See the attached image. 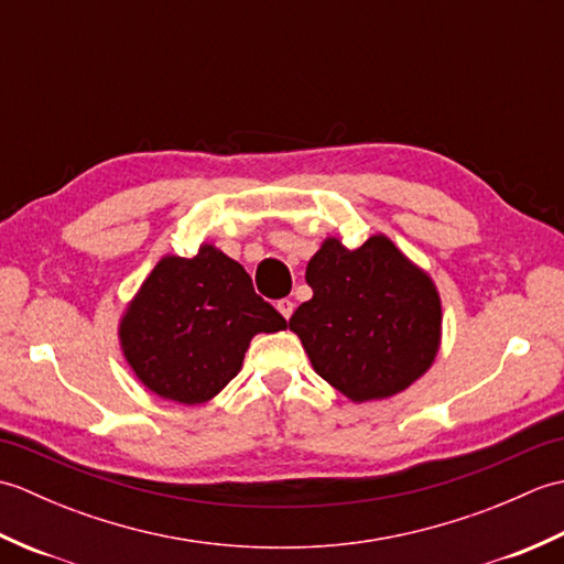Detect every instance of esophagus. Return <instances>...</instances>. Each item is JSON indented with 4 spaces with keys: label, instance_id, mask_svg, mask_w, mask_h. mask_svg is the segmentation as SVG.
Masks as SVG:
<instances>
[{
    "label": "esophagus",
    "instance_id": "1",
    "mask_svg": "<svg viewBox=\"0 0 564 564\" xmlns=\"http://www.w3.org/2000/svg\"><path fill=\"white\" fill-rule=\"evenodd\" d=\"M279 313L285 317V319H291V315H293V310H295V303L293 301H289V297H283V301H279Z\"/></svg>",
    "mask_w": 564,
    "mask_h": 564
}]
</instances>
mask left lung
Masks as SVG:
<instances>
[{
  "label": "left lung",
  "instance_id": "obj_1",
  "mask_svg": "<svg viewBox=\"0 0 564 564\" xmlns=\"http://www.w3.org/2000/svg\"><path fill=\"white\" fill-rule=\"evenodd\" d=\"M305 281L313 297L295 310L289 327L317 376L349 400L392 398L434 364L438 293L388 237H368L358 249L325 239Z\"/></svg>",
  "mask_w": 564,
  "mask_h": 564
}]
</instances>
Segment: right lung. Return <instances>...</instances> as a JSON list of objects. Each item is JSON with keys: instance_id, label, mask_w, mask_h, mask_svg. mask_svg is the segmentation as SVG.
Returning a JSON list of instances; mask_svg holds the SVG:
<instances>
[{"instance_id": "1", "label": "right lung", "mask_w": 564, "mask_h": 564, "mask_svg": "<svg viewBox=\"0 0 564 564\" xmlns=\"http://www.w3.org/2000/svg\"><path fill=\"white\" fill-rule=\"evenodd\" d=\"M285 327L249 273L203 245L194 259L164 257L152 269L121 319V346L152 392L200 404L239 373L254 334Z\"/></svg>"}]
</instances>
